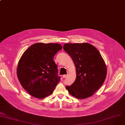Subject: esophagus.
<instances>
[{"label":"esophagus","mask_w":125,"mask_h":125,"mask_svg":"<svg viewBox=\"0 0 125 125\" xmlns=\"http://www.w3.org/2000/svg\"><path fill=\"white\" fill-rule=\"evenodd\" d=\"M67 76H68V74H64L62 75V77L63 78H66L67 77Z\"/></svg>","instance_id":"34e87169"}]
</instances>
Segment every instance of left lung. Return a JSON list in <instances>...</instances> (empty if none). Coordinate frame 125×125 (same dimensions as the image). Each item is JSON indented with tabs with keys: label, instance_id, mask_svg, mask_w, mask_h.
Returning a JSON list of instances; mask_svg holds the SVG:
<instances>
[{
	"label": "left lung",
	"instance_id": "left-lung-1",
	"mask_svg": "<svg viewBox=\"0 0 125 125\" xmlns=\"http://www.w3.org/2000/svg\"><path fill=\"white\" fill-rule=\"evenodd\" d=\"M63 49L74 62L76 79L66 90L74 97L84 99L91 97L103 84L107 67L99 51L89 43H65Z\"/></svg>",
	"mask_w": 125,
	"mask_h": 125
}]
</instances>
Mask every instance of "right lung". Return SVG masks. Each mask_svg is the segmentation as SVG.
Wrapping results in <instances>:
<instances>
[{"label":"right lung","mask_w":125,"mask_h":125,"mask_svg":"<svg viewBox=\"0 0 125 125\" xmlns=\"http://www.w3.org/2000/svg\"><path fill=\"white\" fill-rule=\"evenodd\" d=\"M59 43H36L24 52L18 62L17 75L23 88L33 97L43 99L51 94L61 77L53 61L62 49Z\"/></svg>","instance_id":"1"}]
</instances>
